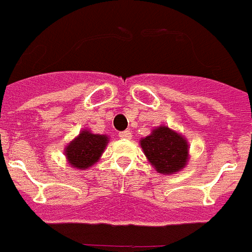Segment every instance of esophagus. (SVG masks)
Here are the masks:
<instances>
[{
	"label": "esophagus",
	"instance_id": "1",
	"mask_svg": "<svg viewBox=\"0 0 252 252\" xmlns=\"http://www.w3.org/2000/svg\"><path fill=\"white\" fill-rule=\"evenodd\" d=\"M119 137L120 138H126V140H129L132 134H130V130H123V132H119Z\"/></svg>",
	"mask_w": 252,
	"mask_h": 252
}]
</instances>
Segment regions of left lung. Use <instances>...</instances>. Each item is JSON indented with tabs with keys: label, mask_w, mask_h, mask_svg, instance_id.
I'll return each mask as SVG.
<instances>
[{
	"label": "left lung",
	"mask_w": 252,
	"mask_h": 252,
	"mask_svg": "<svg viewBox=\"0 0 252 252\" xmlns=\"http://www.w3.org/2000/svg\"><path fill=\"white\" fill-rule=\"evenodd\" d=\"M149 161L160 173L179 172L188 160V144L183 136L167 126H159L141 140Z\"/></svg>",
	"instance_id": "left-lung-1"
}]
</instances>
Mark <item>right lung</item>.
I'll return each instance as SVG.
<instances>
[{
	"label": "right lung",
	"instance_id": "right-lung-1",
	"mask_svg": "<svg viewBox=\"0 0 252 252\" xmlns=\"http://www.w3.org/2000/svg\"><path fill=\"white\" fill-rule=\"evenodd\" d=\"M107 145V137L84 130L66 147L68 163L80 169L91 167L99 159Z\"/></svg>",
	"mask_w": 252,
	"mask_h": 252
}]
</instances>
